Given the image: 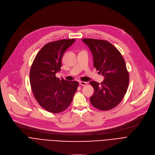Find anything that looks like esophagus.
I'll return each mask as SVG.
<instances>
[{
  "label": "esophagus",
  "mask_w": 155,
  "mask_h": 155,
  "mask_svg": "<svg viewBox=\"0 0 155 155\" xmlns=\"http://www.w3.org/2000/svg\"><path fill=\"white\" fill-rule=\"evenodd\" d=\"M79 84H80V85H82V86H85V85L87 84V82H83V81H80V82H79Z\"/></svg>",
  "instance_id": "obj_1"
}]
</instances>
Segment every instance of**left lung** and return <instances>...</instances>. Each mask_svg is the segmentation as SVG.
I'll list each match as a JSON object with an SVG mask.
<instances>
[{
	"instance_id": "left-lung-1",
	"label": "left lung",
	"mask_w": 155,
	"mask_h": 155,
	"mask_svg": "<svg viewBox=\"0 0 155 155\" xmlns=\"http://www.w3.org/2000/svg\"><path fill=\"white\" fill-rule=\"evenodd\" d=\"M94 58V67L105 77L101 84L91 81L94 93L90 98L93 106L101 110L116 107L123 99L129 82V72L123 56L106 40L83 39Z\"/></svg>"
}]
</instances>
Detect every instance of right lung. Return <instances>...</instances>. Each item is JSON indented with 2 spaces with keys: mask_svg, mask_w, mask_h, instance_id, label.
<instances>
[{
  "mask_svg": "<svg viewBox=\"0 0 155 155\" xmlns=\"http://www.w3.org/2000/svg\"><path fill=\"white\" fill-rule=\"evenodd\" d=\"M75 39H61L46 44L36 54L30 69L31 90L38 104L46 110L60 113L72 102L78 82L56 77L60 71L64 53Z\"/></svg>",
  "mask_w": 155,
  "mask_h": 155,
  "instance_id": "add662e5",
  "label": "right lung"
}]
</instances>
